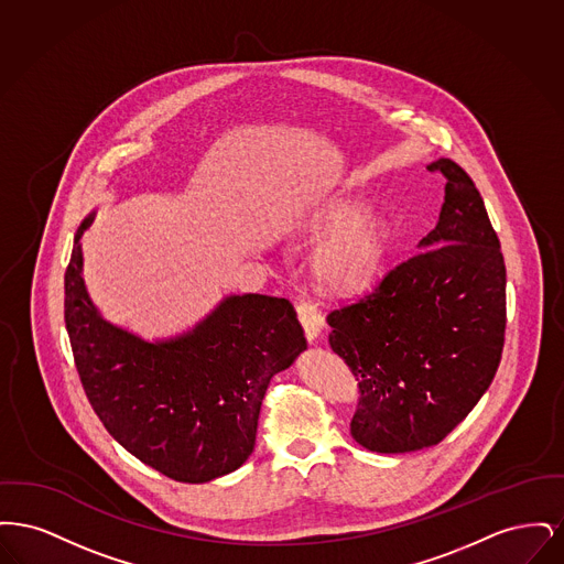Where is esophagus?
<instances>
[{"label": "esophagus", "mask_w": 564, "mask_h": 564, "mask_svg": "<svg viewBox=\"0 0 564 564\" xmlns=\"http://www.w3.org/2000/svg\"><path fill=\"white\" fill-rule=\"evenodd\" d=\"M295 311H297V319L304 327V334H306L308 343H317L319 336H322L323 327H325L319 308L311 300H297Z\"/></svg>", "instance_id": "1"}]
</instances>
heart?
I'll return each instance as SVG.
<instances>
[{
    "label": "heart",
    "mask_w": 564,
    "mask_h": 564,
    "mask_svg": "<svg viewBox=\"0 0 564 564\" xmlns=\"http://www.w3.org/2000/svg\"><path fill=\"white\" fill-rule=\"evenodd\" d=\"M313 245L325 242L315 260V274L329 292L359 294L370 288L387 264L391 224L370 212L366 198L347 196L327 203L304 226Z\"/></svg>",
    "instance_id": "1"
}]
</instances>
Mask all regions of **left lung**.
Masks as SVG:
<instances>
[{
    "label": "left lung",
    "instance_id": "1",
    "mask_svg": "<svg viewBox=\"0 0 564 564\" xmlns=\"http://www.w3.org/2000/svg\"><path fill=\"white\" fill-rule=\"evenodd\" d=\"M435 228L375 292L327 315L329 347L359 380L350 435L372 453L442 442L480 402L501 361L506 262L471 177L451 159Z\"/></svg>",
    "mask_w": 564,
    "mask_h": 564
}]
</instances>
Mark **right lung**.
<instances>
[{
    "instance_id": "right-lung-1",
    "label": "right lung",
    "mask_w": 564,
    "mask_h": 564,
    "mask_svg": "<svg viewBox=\"0 0 564 564\" xmlns=\"http://www.w3.org/2000/svg\"><path fill=\"white\" fill-rule=\"evenodd\" d=\"M82 219L65 272V327L86 398L141 463L177 482H212L253 453L270 378L306 349L285 297L226 295L192 329L145 340L109 323L84 283Z\"/></svg>"
}]
</instances>
